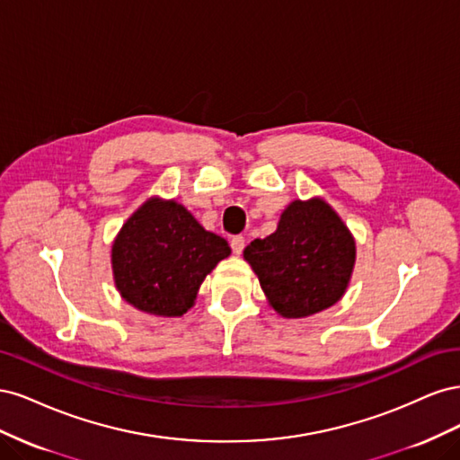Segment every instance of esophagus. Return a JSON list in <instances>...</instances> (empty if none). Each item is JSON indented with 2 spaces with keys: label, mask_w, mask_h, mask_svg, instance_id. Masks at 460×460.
I'll return each instance as SVG.
<instances>
[{
  "label": "esophagus",
  "mask_w": 460,
  "mask_h": 460,
  "mask_svg": "<svg viewBox=\"0 0 460 460\" xmlns=\"http://www.w3.org/2000/svg\"><path fill=\"white\" fill-rule=\"evenodd\" d=\"M230 247H232V252L235 255H242L243 247H245V238H243V235H234V238L230 240Z\"/></svg>",
  "instance_id": "esophagus-1"
}]
</instances>
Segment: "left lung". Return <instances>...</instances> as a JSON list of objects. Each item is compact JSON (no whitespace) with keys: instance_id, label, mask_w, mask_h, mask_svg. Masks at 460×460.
<instances>
[{"instance_id":"obj_1","label":"left lung","mask_w":460,"mask_h":460,"mask_svg":"<svg viewBox=\"0 0 460 460\" xmlns=\"http://www.w3.org/2000/svg\"><path fill=\"white\" fill-rule=\"evenodd\" d=\"M270 307L284 318H307L333 307L349 288L357 243L323 198L294 199L276 230L243 249Z\"/></svg>"}]
</instances>
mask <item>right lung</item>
I'll return each mask as SVG.
<instances>
[{
	"label": "right lung",
	"mask_w": 460,
	"mask_h": 460,
	"mask_svg": "<svg viewBox=\"0 0 460 460\" xmlns=\"http://www.w3.org/2000/svg\"><path fill=\"white\" fill-rule=\"evenodd\" d=\"M225 238L205 230L176 199L153 196L124 222L111 245L120 297L155 316H182L217 264L230 255Z\"/></svg>",
	"instance_id": "right-lung-1"
}]
</instances>
